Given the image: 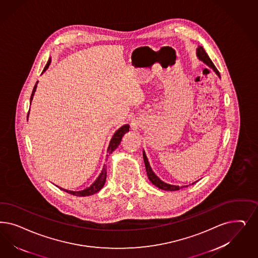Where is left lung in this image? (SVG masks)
Segmentation results:
<instances>
[{"instance_id": "obj_1", "label": "left lung", "mask_w": 258, "mask_h": 258, "mask_svg": "<svg viewBox=\"0 0 258 258\" xmlns=\"http://www.w3.org/2000/svg\"><path fill=\"white\" fill-rule=\"evenodd\" d=\"M197 56L199 57L200 60H202V61H203L204 63H206L210 68H212V69L216 72V75L218 76V77H220L218 70L216 69V67H215V64L213 63V61L211 60V58H209L208 54L205 52V50H204V48H203L202 46H199V47H198V49H197ZM143 160H144V163H145V168H146V172H147V175H148V178H149L150 181L153 183L155 186H157L159 189L165 190V191H177V190H179L180 188L185 187V186L179 187V186H175V185L167 184V183L163 182L162 180H160V178L156 175V174L153 172L152 168L150 166L148 158L146 157L144 151H143ZM196 182H198V181H196ZM194 183H191V184H194ZM186 187H187V186H186Z\"/></svg>"}]
</instances>
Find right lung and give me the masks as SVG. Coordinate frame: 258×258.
<instances>
[{
  "mask_svg": "<svg viewBox=\"0 0 258 258\" xmlns=\"http://www.w3.org/2000/svg\"><path fill=\"white\" fill-rule=\"evenodd\" d=\"M50 62H51V58L48 59L46 66L43 68L42 73L48 68ZM37 84H38V82L36 83L35 86H34L33 91H32L31 98H30V103H31V100H33L34 93L36 91ZM28 114H29V111H28ZM27 117H28V115H27ZM128 131H129V125L128 124L123 125V126H121L118 130H116V133L114 134V136L112 137L111 142L109 143L108 149H107L108 155H110L113 151H115V150L116 149V147L119 145V143L121 142L122 137H123L124 134L127 133ZM108 155H107V157H108ZM104 166H105V165H104ZM106 174H107L106 168L103 167V168H102V171H101V173H100V175H99V177L95 180V182L93 183L90 187L84 189L83 191H68L67 189H62V188H60V187H58V188H59L60 190H62V191H67L68 194L73 195V196H77V197H87V196H91V195H94V194H96V192H98L100 190H101V188L103 187L104 183L106 181Z\"/></svg>",
  "mask_w": 258,
  "mask_h": 258,
  "instance_id": "add662e5",
  "label": "right lung"
}]
</instances>
